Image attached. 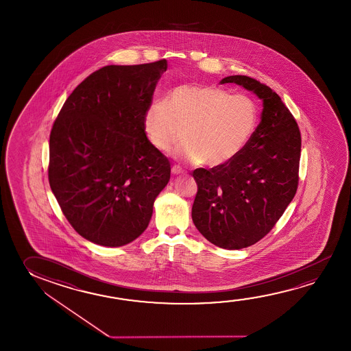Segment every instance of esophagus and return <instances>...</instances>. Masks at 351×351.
I'll return each mask as SVG.
<instances>
[{
    "mask_svg": "<svg viewBox=\"0 0 351 351\" xmlns=\"http://www.w3.org/2000/svg\"><path fill=\"white\" fill-rule=\"evenodd\" d=\"M171 173H173V175H180V173H184V170L180 167H173Z\"/></svg>",
    "mask_w": 351,
    "mask_h": 351,
    "instance_id": "obj_1",
    "label": "esophagus"
}]
</instances>
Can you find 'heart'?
<instances>
[{"instance_id":"1","label":"heart","mask_w":351,"mask_h":351,"mask_svg":"<svg viewBox=\"0 0 351 351\" xmlns=\"http://www.w3.org/2000/svg\"><path fill=\"white\" fill-rule=\"evenodd\" d=\"M144 130L161 153L186 142L181 156L195 164L223 167L240 156L258 126L257 105L245 94L207 84L175 88L167 100L153 101Z\"/></svg>"}]
</instances>
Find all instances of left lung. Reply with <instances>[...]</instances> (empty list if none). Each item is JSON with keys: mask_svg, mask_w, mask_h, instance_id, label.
<instances>
[{"mask_svg": "<svg viewBox=\"0 0 351 351\" xmlns=\"http://www.w3.org/2000/svg\"><path fill=\"white\" fill-rule=\"evenodd\" d=\"M263 103L261 122L247 147L223 167L195 169L198 191L192 220L202 235L225 250L252 246L285 212L299 184L301 134L280 97L247 75H229Z\"/></svg>", "mask_w": 351, "mask_h": 351, "instance_id": "obj_1", "label": "left lung"}]
</instances>
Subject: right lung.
Instances as JSON below:
<instances>
[{
	"instance_id": "1",
	"label": "right lung",
	"mask_w": 351,
	"mask_h": 351,
	"mask_svg": "<svg viewBox=\"0 0 351 351\" xmlns=\"http://www.w3.org/2000/svg\"><path fill=\"white\" fill-rule=\"evenodd\" d=\"M167 60L105 66L64 101L50 134L49 182L69 224L88 241L120 247L148 228L170 162L144 130Z\"/></svg>"
}]
</instances>
